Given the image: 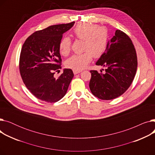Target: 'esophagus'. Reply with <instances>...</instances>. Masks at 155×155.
Listing matches in <instances>:
<instances>
[{
	"mask_svg": "<svg viewBox=\"0 0 155 155\" xmlns=\"http://www.w3.org/2000/svg\"><path fill=\"white\" fill-rule=\"evenodd\" d=\"M73 73H74L75 75L76 74H78V73H80V72H82V70H73Z\"/></svg>",
	"mask_w": 155,
	"mask_h": 155,
	"instance_id": "1",
	"label": "esophagus"
}]
</instances>
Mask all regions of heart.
I'll list each match as a JSON object with an SVG mask.
<instances>
[{
	"label": "heart",
	"mask_w": 155,
	"mask_h": 155,
	"mask_svg": "<svg viewBox=\"0 0 155 155\" xmlns=\"http://www.w3.org/2000/svg\"><path fill=\"white\" fill-rule=\"evenodd\" d=\"M73 35L80 40H84L83 50L80 54H74L66 61V66L76 70L85 68L92 61L93 56L99 58L107 49L109 33L106 28L96 24L79 23L73 31ZM71 50V41L67 36L63 37L59 43L60 53L67 56Z\"/></svg>",
	"instance_id": "1"
}]
</instances>
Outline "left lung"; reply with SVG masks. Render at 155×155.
Listing matches in <instances>:
<instances>
[{"label": "left lung", "instance_id": "8db88e82", "mask_svg": "<svg viewBox=\"0 0 155 155\" xmlns=\"http://www.w3.org/2000/svg\"><path fill=\"white\" fill-rule=\"evenodd\" d=\"M96 64L107 68L104 73L90 71L89 87L92 94L102 100H111L123 95L131 85L137 67L131 39L124 32L116 30Z\"/></svg>", "mask_w": 155, "mask_h": 155}]
</instances>
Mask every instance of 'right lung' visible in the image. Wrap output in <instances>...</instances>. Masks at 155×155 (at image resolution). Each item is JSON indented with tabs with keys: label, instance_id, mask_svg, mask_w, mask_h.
I'll return each mask as SVG.
<instances>
[{
	"label": "right lung",
	"instance_id": "add662e5",
	"mask_svg": "<svg viewBox=\"0 0 155 155\" xmlns=\"http://www.w3.org/2000/svg\"><path fill=\"white\" fill-rule=\"evenodd\" d=\"M74 23L56 24L36 31L22 45L19 65L21 76L31 93L41 101L53 103L61 99L74 76L71 69H64L58 78L54 77L61 68L60 41Z\"/></svg>",
	"mask_w": 155,
	"mask_h": 155
}]
</instances>
